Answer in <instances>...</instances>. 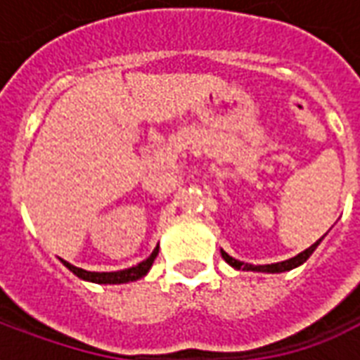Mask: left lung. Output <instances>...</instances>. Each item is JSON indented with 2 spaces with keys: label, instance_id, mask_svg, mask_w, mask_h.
Here are the masks:
<instances>
[{
  "label": "left lung",
  "instance_id": "left-lung-1",
  "mask_svg": "<svg viewBox=\"0 0 360 360\" xmlns=\"http://www.w3.org/2000/svg\"><path fill=\"white\" fill-rule=\"evenodd\" d=\"M320 241L322 239H318L312 247H309L307 250H302L301 255H297V257L289 258V260H283V262H276V264H264V266H252V264H243V262H239V260H235V258H231L229 255H227L226 250H221V257H224V260H226L227 264L233 266V268H237V270H252V271H270V274H276V271H287V270H293V268H297V266H301L302 262H307L309 260V257L316 250V247L320 245Z\"/></svg>",
  "mask_w": 360,
  "mask_h": 360
}]
</instances>
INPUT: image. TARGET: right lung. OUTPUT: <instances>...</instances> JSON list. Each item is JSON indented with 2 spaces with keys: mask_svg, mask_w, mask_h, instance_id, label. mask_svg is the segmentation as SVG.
<instances>
[{
  "mask_svg": "<svg viewBox=\"0 0 360 360\" xmlns=\"http://www.w3.org/2000/svg\"><path fill=\"white\" fill-rule=\"evenodd\" d=\"M156 257L158 247L146 260H142L141 264L119 271H86L82 270V268H77V266L69 264L65 260H63V264L73 271L75 276H79V278L82 279H89V281H94V283H127V281H134V279H141L142 276H146V271L150 270V266H152V262H154V258Z\"/></svg>",
  "mask_w": 360,
  "mask_h": 360,
  "instance_id": "add662e5",
  "label": "right lung"
}]
</instances>
